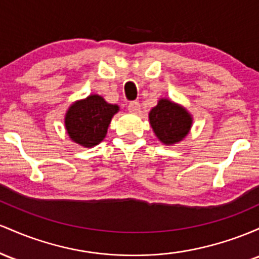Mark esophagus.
Here are the masks:
<instances>
[{"label":"esophagus","mask_w":259,"mask_h":259,"mask_svg":"<svg viewBox=\"0 0 259 259\" xmlns=\"http://www.w3.org/2000/svg\"><path fill=\"white\" fill-rule=\"evenodd\" d=\"M128 111L132 112V114H138L141 111V104L138 101H132V103L128 104Z\"/></svg>","instance_id":"1"}]
</instances>
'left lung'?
I'll use <instances>...</instances> for the list:
<instances>
[{
    "label": "left lung",
    "instance_id": "1",
    "mask_svg": "<svg viewBox=\"0 0 259 259\" xmlns=\"http://www.w3.org/2000/svg\"><path fill=\"white\" fill-rule=\"evenodd\" d=\"M149 123L162 144L174 145L184 141L190 133L193 117L186 107L161 98L149 111Z\"/></svg>",
    "mask_w": 259,
    "mask_h": 259
}]
</instances>
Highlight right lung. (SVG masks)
Returning a JSON list of instances; mask_svg holds the SVG:
<instances>
[{"label": "right lung", "instance_id": "right-lung-1", "mask_svg": "<svg viewBox=\"0 0 259 259\" xmlns=\"http://www.w3.org/2000/svg\"><path fill=\"white\" fill-rule=\"evenodd\" d=\"M120 106L109 104L103 97L92 94L74 101L65 115V128L72 142L93 148L106 137L107 128Z\"/></svg>", "mask_w": 259, "mask_h": 259}]
</instances>
